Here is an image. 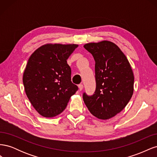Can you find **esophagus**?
I'll return each instance as SVG.
<instances>
[{
  "label": "esophagus",
  "instance_id": "esophagus-1",
  "mask_svg": "<svg viewBox=\"0 0 157 157\" xmlns=\"http://www.w3.org/2000/svg\"><path fill=\"white\" fill-rule=\"evenodd\" d=\"M83 88H84V86H83V84H79V85H78V88H79V90H80V91H81V90H82Z\"/></svg>",
  "mask_w": 157,
  "mask_h": 157
}]
</instances>
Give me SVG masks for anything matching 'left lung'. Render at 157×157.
<instances>
[{
	"label": "left lung",
	"instance_id": "8db88e82",
	"mask_svg": "<svg viewBox=\"0 0 157 157\" xmlns=\"http://www.w3.org/2000/svg\"><path fill=\"white\" fill-rule=\"evenodd\" d=\"M95 60L96 87L92 96L83 94L88 110L99 119L115 117L126 106L134 92V77L126 56L113 42L86 44Z\"/></svg>",
	"mask_w": 157,
	"mask_h": 157
}]
</instances>
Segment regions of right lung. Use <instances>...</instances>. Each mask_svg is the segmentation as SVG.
Returning <instances> with one entry per match:
<instances>
[{"instance_id":"right-lung-1","label":"right lung","mask_w":157,"mask_h":157,"mask_svg":"<svg viewBox=\"0 0 157 157\" xmlns=\"http://www.w3.org/2000/svg\"><path fill=\"white\" fill-rule=\"evenodd\" d=\"M77 44H47L30 56L23 82L28 99L40 115L54 117L62 113L78 90L71 82L67 59Z\"/></svg>"}]
</instances>
